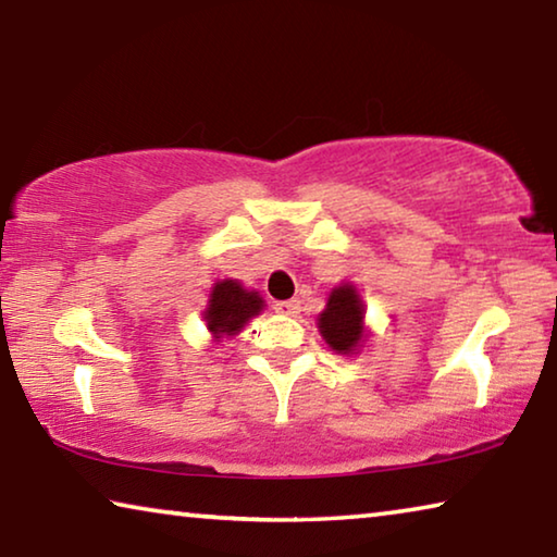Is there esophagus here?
<instances>
[{"mask_svg":"<svg viewBox=\"0 0 557 557\" xmlns=\"http://www.w3.org/2000/svg\"><path fill=\"white\" fill-rule=\"evenodd\" d=\"M275 312H277V314L295 317V314L299 312V301H297V299H285V301H277V305H275Z\"/></svg>","mask_w":557,"mask_h":557,"instance_id":"1","label":"esophagus"}]
</instances>
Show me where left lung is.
Wrapping results in <instances>:
<instances>
[{
	"instance_id": "8db88e82",
	"label": "left lung",
	"mask_w": 557,
	"mask_h": 557,
	"mask_svg": "<svg viewBox=\"0 0 557 557\" xmlns=\"http://www.w3.org/2000/svg\"><path fill=\"white\" fill-rule=\"evenodd\" d=\"M363 301L358 297L354 285H338L329 295L326 309L317 319L319 334L324 336V342L334 348L336 354H356L358 346L366 342L363 326Z\"/></svg>"
}]
</instances>
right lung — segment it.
<instances>
[{
  "label": "right lung",
  "instance_id": "1",
  "mask_svg": "<svg viewBox=\"0 0 557 557\" xmlns=\"http://www.w3.org/2000/svg\"><path fill=\"white\" fill-rule=\"evenodd\" d=\"M262 307L265 301L256 289H245L238 280H221L211 289L203 319L213 338L235 336L252 317L262 312Z\"/></svg>",
  "mask_w": 557,
  "mask_h": 557
}]
</instances>
